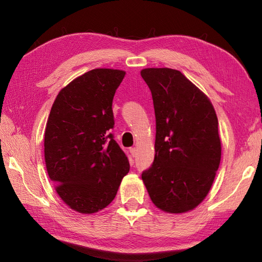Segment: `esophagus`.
Returning <instances> with one entry per match:
<instances>
[{
    "mask_svg": "<svg viewBox=\"0 0 262 262\" xmlns=\"http://www.w3.org/2000/svg\"><path fill=\"white\" fill-rule=\"evenodd\" d=\"M129 152H130V154H132V157L134 158L135 155H136V148H135V147H132V148L129 149Z\"/></svg>",
    "mask_w": 262,
    "mask_h": 262,
    "instance_id": "obj_1",
    "label": "esophagus"
}]
</instances>
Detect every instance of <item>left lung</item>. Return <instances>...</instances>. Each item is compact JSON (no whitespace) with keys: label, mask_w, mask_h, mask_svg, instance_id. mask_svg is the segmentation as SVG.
Instances as JSON below:
<instances>
[{"label":"left lung","mask_w":262,"mask_h":262,"mask_svg":"<svg viewBox=\"0 0 262 262\" xmlns=\"http://www.w3.org/2000/svg\"><path fill=\"white\" fill-rule=\"evenodd\" d=\"M152 93L155 157L142 179L153 204L180 214L196 208L209 192L221 162L219 120L210 100L180 71H141Z\"/></svg>","instance_id":"obj_1"}]
</instances>
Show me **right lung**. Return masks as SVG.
Segmentation results:
<instances>
[{
	"mask_svg": "<svg viewBox=\"0 0 262 262\" xmlns=\"http://www.w3.org/2000/svg\"><path fill=\"white\" fill-rule=\"evenodd\" d=\"M125 72L96 69L57 94L45 129L49 179L63 202L93 214L113 202L129 162L111 134L113 100Z\"/></svg>",
	"mask_w": 262,
	"mask_h": 262,
	"instance_id": "add662e5",
	"label": "right lung"
}]
</instances>
